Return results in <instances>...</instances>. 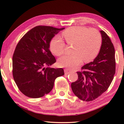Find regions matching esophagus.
Instances as JSON below:
<instances>
[{
    "label": "esophagus",
    "instance_id": "esophagus-1",
    "mask_svg": "<svg viewBox=\"0 0 124 124\" xmlns=\"http://www.w3.org/2000/svg\"><path fill=\"white\" fill-rule=\"evenodd\" d=\"M64 73H65V74H66V75L68 74H70V73L71 72H72V70H69V69H67V68L64 69Z\"/></svg>",
    "mask_w": 124,
    "mask_h": 124
}]
</instances>
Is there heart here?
Instances as JSON below:
<instances>
[{
	"label": "heart",
	"instance_id": "b5f03b06",
	"mask_svg": "<svg viewBox=\"0 0 124 124\" xmlns=\"http://www.w3.org/2000/svg\"><path fill=\"white\" fill-rule=\"evenodd\" d=\"M62 36L69 45H73L72 54H65L58 60L61 67L73 69L81 63L84 59L89 62L96 57L102 45L101 34L95 29L86 27H73L62 32ZM66 45L59 36L54 37L50 42L51 52L56 56L64 53Z\"/></svg>",
	"mask_w": 124,
	"mask_h": 124
}]
</instances>
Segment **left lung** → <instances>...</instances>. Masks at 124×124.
Returning a JSON list of instances; mask_svg holds the SVG:
<instances>
[{"label": "left lung", "instance_id": "8db88e82", "mask_svg": "<svg viewBox=\"0 0 124 124\" xmlns=\"http://www.w3.org/2000/svg\"><path fill=\"white\" fill-rule=\"evenodd\" d=\"M102 43L99 54L93 62L77 72L78 79L71 84L74 95L84 101H91L99 97L109 87L115 73L114 45L109 37L101 31Z\"/></svg>", "mask_w": 124, "mask_h": 124}]
</instances>
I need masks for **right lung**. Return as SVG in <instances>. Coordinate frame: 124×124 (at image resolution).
I'll use <instances>...</instances> for the list:
<instances>
[{"instance_id":"right-lung-1","label":"right lung","mask_w":124,"mask_h":124,"mask_svg":"<svg viewBox=\"0 0 124 124\" xmlns=\"http://www.w3.org/2000/svg\"><path fill=\"white\" fill-rule=\"evenodd\" d=\"M64 28L38 26L26 33L16 45L12 57V75L20 91L30 98L49 93L63 69L46 67L56 60L50 51V43Z\"/></svg>"}]
</instances>
